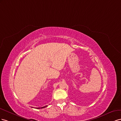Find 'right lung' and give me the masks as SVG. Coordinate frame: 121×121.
Masks as SVG:
<instances>
[{"instance_id":"add662e5","label":"right lung","mask_w":121,"mask_h":121,"mask_svg":"<svg viewBox=\"0 0 121 121\" xmlns=\"http://www.w3.org/2000/svg\"><path fill=\"white\" fill-rule=\"evenodd\" d=\"M48 106V105H46V106H43V107H41V108H37V109H40V108H45L46 107H47Z\"/></svg>"}]
</instances>
